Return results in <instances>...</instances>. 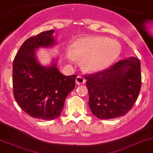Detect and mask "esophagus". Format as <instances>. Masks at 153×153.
Listing matches in <instances>:
<instances>
[{
	"label": "esophagus",
	"mask_w": 153,
	"mask_h": 153,
	"mask_svg": "<svg viewBox=\"0 0 153 153\" xmlns=\"http://www.w3.org/2000/svg\"><path fill=\"white\" fill-rule=\"evenodd\" d=\"M75 82H76L77 85H82L85 83V80L83 78L80 76H78L75 78Z\"/></svg>",
	"instance_id": "1"
}]
</instances>
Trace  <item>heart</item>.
<instances>
[{"label": "heart", "instance_id": "b5f03b06", "mask_svg": "<svg viewBox=\"0 0 153 153\" xmlns=\"http://www.w3.org/2000/svg\"><path fill=\"white\" fill-rule=\"evenodd\" d=\"M121 47L115 40L103 36H86L78 38L67 52L71 61L82 59L85 70L92 73L107 69L118 57Z\"/></svg>", "mask_w": 153, "mask_h": 153}]
</instances>
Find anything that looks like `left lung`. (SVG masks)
<instances>
[{
    "label": "left lung",
    "mask_w": 153,
    "mask_h": 153,
    "mask_svg": "<svg viewBox=\"0 0 153 153\" xmlns=\"http://www.w3.org/2000/svg\"><path fill=\"white\" fill-rule=\"evenodd\" d=\"M92 114L100 119L123 116L137 101L140 91V61L130 57L107 70L85 75Z\"/></svg>",
    "instance_id": "obj_1"
}]
</instances>
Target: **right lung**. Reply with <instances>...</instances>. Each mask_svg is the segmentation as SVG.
<instances>
[{"instance_id": "1", "label": "right lung", "mask_w": 153, "mask_h": 153, "mask_svg": "<svg viewBox=\"0 0 153 153\" xmlns=\"http://www.w3.org/2000/svg\"><path fill=\"white\" fill-rule=\"evenodd\" d=\"M54 30L42 32L24 42L13 62V89L18 105L30 116L51 120L61 114L66 97L75 86L77 75L65 76L56 62L43 66L36 49L56 44Z\"/></svg>"}]
</instances>
